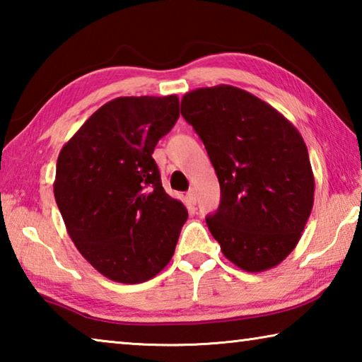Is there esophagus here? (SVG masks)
I'll return each instance as SVG.
<instances>
[{
  "mask_svg": "<svg viewBox=\"0 0 362 362\" xmlns=\"http://www.w3.org/2000/svg\"><path fill=\"white\" fill-rule=\"evenodd\" d=\"M187 201L189 204H196V194H194V189L192 188V189H188V193H187Z\"/></svg>",
  "mask_w": 362,
  "mask_h": 362,
  "instance_id": "1",
  "label": "esophagus"
}]
</instances>
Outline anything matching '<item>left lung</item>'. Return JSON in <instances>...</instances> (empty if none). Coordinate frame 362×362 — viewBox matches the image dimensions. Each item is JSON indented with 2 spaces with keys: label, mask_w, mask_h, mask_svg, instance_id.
Masks as SVG:
<instances>
[{
  "label": "left lung",
  "mask_w": 362,
  "mask_h": 362,
  "mask_svg": "<svg viewBox=\"0 0 362 362\" xmlns=\"http://www.w3.org/2000/svg\"><path fill=\"white\" fill-rule=\"evenodd\" d=\"M180 112L216 169L222 199L206 223L223 255L249 273L279 265L302 238L315 201L313 170L297 127L228 84L187 93Z\"/></svg>",
  "instance_id": "1"
}]
</instances>
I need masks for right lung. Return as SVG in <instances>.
Masks as SVG:
<instances>
[{
    "mask_svg": "<svg viewBox=\"0 0 362 362\" xmlns=\"http://www.w3.org/2000/svg\"><path fill=\"white\" fill-rule=\"evenodd\" d=\"M177 95L118 97L102 105L57 158L54 196L86 260L122 284L155 278L173 259L187 207L161 185L158 140L179 119Z\"/></svg>",
    "mask_w": 362,
    "mask_h": 362,
    "instance_id": "1",
    "label": "right lung"
}]
</instances>
